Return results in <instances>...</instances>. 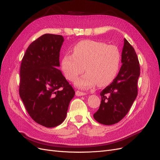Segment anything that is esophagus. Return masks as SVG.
Returning a JSON list of instances; mask_svg holds the SVG:
<instances>
[{
    "mask_svg": "<svg viewBox=\"0 0 160 160\" xmlns=\"http://www.w3.org/2000/svg\"><path fill=\"white\" fill-rule=\"evenodd\" d=\"M76 95L77 97H81V96H84L86 95L85 92H80L79 90H77L76 92Z\"/></svg>",
    "mask_w": 160,
    "mask_h": 160,
    "instance_id": "esophagus-1",
    "label": "esophagus"
}]
</instances>
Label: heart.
Masks as SVG:
<instances>
[{"mask_svg":"<svg viewBox=\"0 0 160 160\" xmlns=\"http://www.w3.org/2000/svg\"><path fill=\"white\" fill-rule=\"evenodd\" d=\"M121 62L119 50L115 45L94 40H84L73 48V53H66L61 60V69L66 78L74 81L84 72L87 73L77 80V87L88 88L98 84L105 86L115 79Z\"/></svg>","mask_w":160,"mask_h":160,"instance_id":"heart-1","label":"heart"}]
</instances>
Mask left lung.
Returning a JSON list of instances; mask_svg holds the SVG:
<instances>
[{"label": "left lung", "mask_w": 160, "mask_h": 160, "mask_svg": "<svg viewBox=\"0 0 160 160\" xmlns=\"http://www.w3.org/2000/svg\"><path fill=\"white\" fill-rule=\"evenodd\" d=\"M121 62L117 77L100 93L101 102L93 117L100 124L111 125L119 122L129 112L138 96L139 63L134 48L126 39H124Z\"/></svg>", "instance_id": "obj_1"}]
</instances>
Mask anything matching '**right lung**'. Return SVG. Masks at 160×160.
Returning a JSON list of instances; mask_svg holds the SVG:
<instances>
[{
  "label": "right lung",
  "mask_w": 160,
  "mask_h": 160,
  "mask_svg": "<svg viewBox=\"0 0 160 160\" xmlns=\"http://www.w3.org/2000/svg\"><path fill=\"white\" fill-rule=\"evenodd\" d=\"M63 41L60 35H42L29 45L21 65L20 97L30 117L49 128L65 120L75 94L58 69Z\"/></svg>",
  "instance_id": "add662e5"
}]
</instances>
